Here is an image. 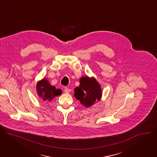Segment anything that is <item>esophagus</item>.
Instances as JSON below:
<instances>
[{"label":"esophagus","instance_id":"esophagus-1","mask_svg":"<svg viewBox=\"0 0 157 157\" xmlns=\"http://www.w3.org/2000/svg\"><path fill=\"white\" fill-rule=\"evenodd\" d=\"M64 93H69L70 91H71V89H69V88H67V87H65L64 88Z\"/></svg>","mask_w":157,"mask_h":157}]
</instances>
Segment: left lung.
Listing matches in <instances>:
<instances>
[{"mask_svg":"<svg viewBox=\"0 0 157 157\" xmlns=\"http://www.w3.org/2000/svg\"><path fill=\"white\" fill-rule=\"evenodd\" d=\"M79 87L75 89L74 96L84 106L89 107L100 101L102 89L95 78L82 76L79 79Z\"/></svg>","mask_w":157,"mask_h":157,"instance_id":"1","label":"left lung"}]
</instances>
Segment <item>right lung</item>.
I'll list each match as a JSON object with an SVG mask.
<instances>
[{"mask_svg": "<svg viewBox=\"0 0 157 157\" xmlns=\"http://www.w3.org/2000/svg\"><path fill=\"white\" fill-rule=\"evenodd\" d=\"M36 91L38 96L43 101H51L62 93L61 89H56L55 86H51L47 79H43L37 82Z\"/></svg>", "mask_w": 157, "mask_h": 157, "instance_id": "1", "label": "right lung"}]
</instances>
